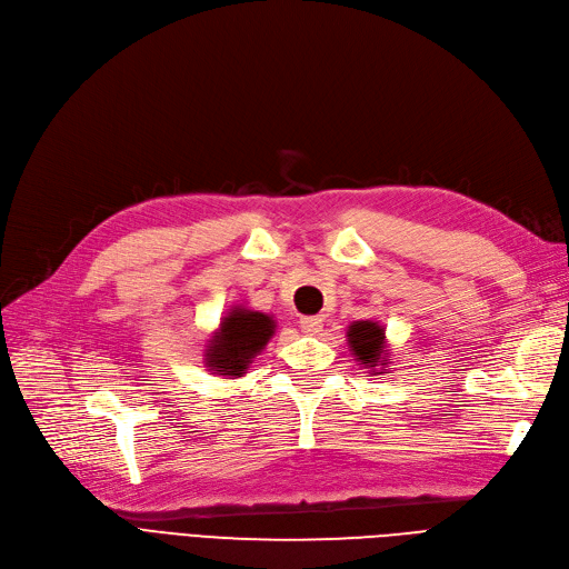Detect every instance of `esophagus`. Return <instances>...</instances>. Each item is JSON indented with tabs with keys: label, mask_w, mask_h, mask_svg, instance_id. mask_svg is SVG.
Wrapping results in <instances>:
<instances>
[{
	"label": "esophagus",
	"mask_w": 569,
	"mask_h": 569,
	"mask_svg": "<svg viewBox=\"0 0 569 569\" xmlns=\"http://www.w3.org/2000/svg\"><path fill=\"white\" fill-rule=\"evenodd\" d=\"M321 319L319 317H302L300 319V328L305 333H319L321 331Z\"/></svg>",
	"instance_id": "34e87169"
}]
</instances>
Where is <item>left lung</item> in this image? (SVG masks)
<instances>
[{
  "label": "left lung",
  "mask_w": 569,
  "mask_h": 569,
  "mask_svg": "<svg viewBox=\"0 0 569 569\" xmlns=\"http://www.w3.org/2000/svg\"><path fill=\"white\" fill-rule=\"evenodd\" d=\"M347 338H350L352 350L361 363L376 366V361L382 355V340H385V333L378 323L357 321L350 326V333H347Z\"/></svg>",
  "instance_id": "left-lung-1"
}]
</instances>
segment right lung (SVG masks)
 Listing matches in <instances>:
<instances>
[{"instance_id": "1", "label": "right lung", "mask_w": 569, "mask_h": 569, "mask_svg": "<svg viewBox=\"0 0 569 569\" xmlns=\"http://www.w3.org/2000/svg\"><path fill=\"white\" fill-rule=\"evenodd\" d=\"M273 333V321L260 311L233 309L212 340L208 363L219 376H243L252 357L264 350Z\"/></svg>"}]
</instances>
